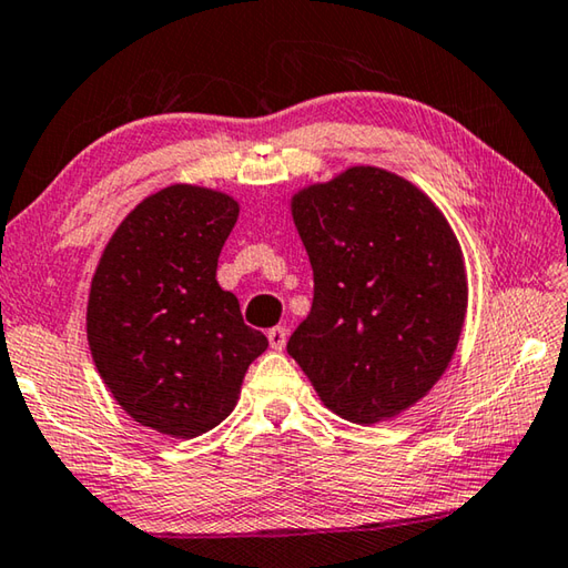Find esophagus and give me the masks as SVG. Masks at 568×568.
Listing matches in <instances>:
<instances>
[{
	"label": "esophagus",
	"mask_w": 568,
	"mask_h": 568,
	"mask_svg": "<svg viewBox=\"0 0 568 568\" xmlns=\"http://www.w3.org/2000/svg\"><path fill=\"white\" fill-rule=\"evenodd\" d=\"M266 339H268V346H272L274 352H282L284 344H286V329H284V326H274V329L266 332Z\"/></svg>",
	"instance_id": "obj_1"
}]
</instances>
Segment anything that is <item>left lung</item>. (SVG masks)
<instances>
[{
	"instance_id": "1",
	"label": "left lung",
	"mask_w": 568,
	"mask_h": 568,
	"mask_svg": "<svg viewBox=\"0 0 568 568\" xmlns=\"http://www.w3.org/2000/svg\"><path fill=\"white\" fill-rule=\"evenodd\" d=\"M292 216L314 302L286 352L342 419H394L432 392L459 344V239L419 186L379 166L300 189Z\"/></svg>"
}]
</instances>
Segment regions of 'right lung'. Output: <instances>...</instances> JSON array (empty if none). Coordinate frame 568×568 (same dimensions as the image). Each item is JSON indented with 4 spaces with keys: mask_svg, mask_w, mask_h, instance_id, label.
Here are the masks:
<instances>
[{
    "mask_svg": "<svg viewBox=\"0 0 568 568\" xmlns=\"http://www.w3.org/2000/svg\"><path fill=\"white\" fill-rule=\"evenodd\" d=\"M236 216L224 192L166 186L124 216L92 276L87 342L99 376L134 422L174 439L222 424L268 346L216 282Z\"/></svg>",
    "mask_w": 568,
    "mask_h": 568,
    "instance_id": "1",
    "label": "right lung"
}]
</instances>
